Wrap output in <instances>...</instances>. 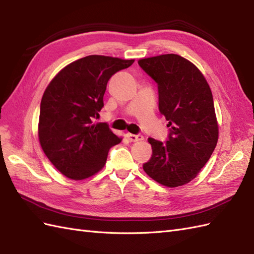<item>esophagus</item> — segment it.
Masks as SVG:
<instances>
[{
    "label": "esophagus",
    "mask_w": 254,
    "mask_h": 254,
    "mask_svg": "<svg viewBox=\"0 0 254 254\" xmlns=\"http://www.w3.org/2000/svg\"><path fill=\"white\" fill-rule=\"evenodd\" d=\"M127 137L130 142H138V141H143L144 136L142 134H132V133H127Z\"/></svg>",
    "instance_id": "obj_1"
}]
</instances>
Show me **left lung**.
I'll list each match as a JSON object with an SVG mask.
<instances>
[{"label": "left lung", "mask_w": 254, "mask_h": 254, "mask_svg": "<svg viewBox=\"0 0 254 254\" xmlns=\"http://www.w3.org/2000/svg\"><path fill=\"white\" fill-rule=\"evenodd\" d=\"M138 65L158 87V108L168 121L166 142L149 137L153 155L146 174L166 187L190 182L212 156L218 139L213 95L203 74L187 59L163 55Z\"/></svg>", "instance_id": "obj_1"}]
</instances>
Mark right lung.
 <instances>
[{"mask_svg":"<svg viewBox=\"0 0 254 254\" xmlns=\"http://www.w3.org/2000/svg\"><path fill=\"white\" fill-rule=\"evenodd\" d=\"M134 60L88 56L58 73L40 104L39 141L53 166L83 180L105 166L109 149L121 142L107 123L93 124L104 107L107 83Z\"/></svg>","mask_w":254,"mask_h":254,"instance_id":"right-lung-1","label":"right lung"}]
</instances>
